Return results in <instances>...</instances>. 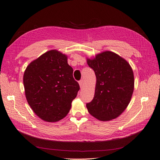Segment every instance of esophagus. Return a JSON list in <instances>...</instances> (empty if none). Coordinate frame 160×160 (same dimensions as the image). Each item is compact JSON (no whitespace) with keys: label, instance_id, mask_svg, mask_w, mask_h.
I'll use <instances>...</instances> for the list:
<instances>
[{"label":"esophagus","instance_id":"34e87169","mask_svg":"<svg viewBox=\"0 0 160 160\" xmlns=\"http://www.w3.org/2000/svg\"><path fill=\"white\" fill-rule=\"evenodd\" d=\"M84 80H80V81H79V84H80V88H82L83 87V86H84Z\"/></svg>","mask_w":160,"mask_h":160}]
</instances>
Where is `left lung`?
<instances>
[{
    "instance_id": "obj_1",
    "label": "left lung",
    "mask_w": 160,
    "mask_h": 160,
    "mask_svg": "<svg viewBox=\"0 0 160 160\" xmlns=\"http://www.w3.org/2000/svg\"><path fill=\"white\" fill-rule=\"evenodd\" d=\"M97 82L93 100L86 104L90 114L101 121L119 116L128 106L134 89L133 70L128 62L112 52L87 60Z\"/></svg>"
}]
</instances>
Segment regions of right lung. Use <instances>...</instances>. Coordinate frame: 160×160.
Instances as JSON below:
<instances>
[{"mask_svg":"<svg viewBox=\"0 0 160 160\" xmlns=\"http://www.w3.org/2000/svg\"><path fill=\"white\" fill-rule=\"evenodd\" d=\"M67 57L57 50L42 54L27 66L23 75L25 96L42 120L58 122L67 116L80 89Z\"/></svg>","mask_w":160,"mask_h":160,"instance_id":"add662e5","label":"right lung"}]
</instances>
